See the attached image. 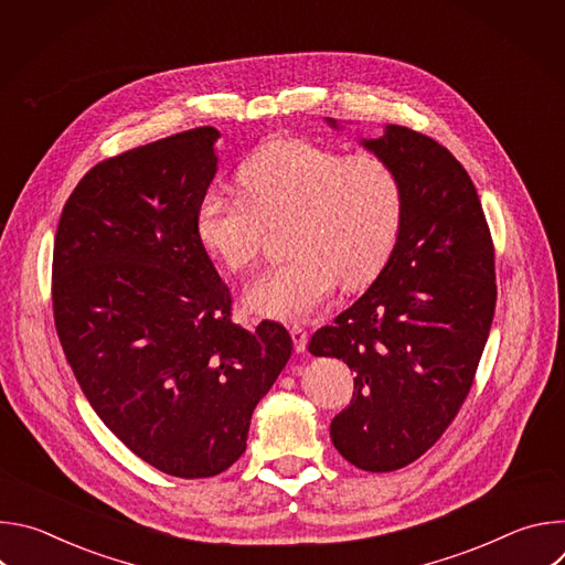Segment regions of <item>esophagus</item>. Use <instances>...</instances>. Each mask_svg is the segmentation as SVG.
Wrapping results in <instances>:
<instances>
[{
	"mask_svg": "<svg viewBox=\"0 0 565 565\" xmlns=\"http://www.w3.org/2000/svg\"><path fill=\"white\" fill-rule=\"evenodd\" d=\"M290 338H292L295 351H297V353H303V351H306V344H308V333H306V329H301L299 324H292V327H290Z\"/></svg>",
	"mask_w": 565,
	"mask_h": 565,
	"instance_id": "1",
	"label": "esophagus"
}]
</instances>
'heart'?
<instances>
[{
    "label": "heart",
    "mask_w": 565,
    "mask_h": 565,
    "mask_svg": "<svg viewBox=\"0 0 565 565\" xmlns=\"http://www.w3.org/2000/svg\"><path fill=\"white\" fill-rule=\"evenodd\" d=\"M238 194L210 190L196 207L201 248L232 273L248 270L268 227L288 221L286 264L248 284L250 312L301 321L335 290L360 288L391 259L405 221V185L377 153H351L277 138L236 172Z\"/></svg>",
    "instance_id": "b5f03b06"
}]
</instances>
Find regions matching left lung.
Masks as SVG:
<instances>
[{"mask_svg": "<svg viewBox=\"0 0 565 565\" xmlns=\"http://www.w3.org/2000/svg\"><path fill=\"white\" fill-rule=\"evenodd\" d=\"M360 142L397 170L405 221L377 279L308 351L355 373L351 405L331 423L335 449L364 471H393L443 436L471 388L497 306L494 246L449 149L399 125Z\"/></svg>", "mask_w": 565, "mask_h": 565, "instance_id": "obj_1", "label": "left lung"}]
</instances>
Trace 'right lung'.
<instances>
[{
	"mask_svg": "<svg viewBox=\"0 0 565 565\" xmlns=\"http://www.w3.org/2000/svg\"><path fill=\"white\" fill-rule=\"evenodd\" d=\"M218 136L196 127L103 160L64 203L53 246L55 329L79 388L138 458L179 478L241 458L292 353L277 321L232 324L196 238Z\"/></svg>",
	"mask_w": 565,
	"mask_h": 565,
	"instance_id": "1",
	"label": "right lung"
}]
</instances>
